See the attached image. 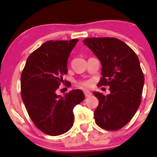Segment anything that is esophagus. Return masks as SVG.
I'll list each match as a JSON object with an SVG mask.
<instances>
[{
	"label": "esophagus",
	"instance_id": "obj_1",
	"mask_svg": "<svg viewBox=\"0 0 157 157\" xmlns=\"http://www.w3.org/2000/svg\"><path fill=\"white\" fill-rule=\"evenodd\" d=\"M84 94L86 97H89L90 96H91V94H91V92H90L89 91H87V90H86V91H84Z\"/></svg>",
	"mask_w": 157,
	"mask_h": 157
}]
</instances>
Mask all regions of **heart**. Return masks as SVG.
Returning <instances> with one entry per match:
<instances>
[{"mask_svg":"<svg viewBox=\"0 0 157 157\" xmlns=\"http://www.w3.org/2000/svg\"><path fill=\"white\" fill-rule=\"evenodd\" d=\"M77 85L80 88H87L91 86V82L89 81H80L77 83Z\"/></svg>","mask_w":157,"mask_h":157,"instance_id":"heart-1","label":"heart"}]
</instances>
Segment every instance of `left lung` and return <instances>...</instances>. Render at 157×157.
Segmentation results:
<instances>
[{
    "instance_id": "8db88e82",
    "label": "left lung",
    "mask_w": 157,
    "mask_h": 157,
    "mask_svg": "<svg viewBox=\"0 0 157 157\" xmlns=\"http://www.w3.org/2000/svg\"><path fill=\"white\" fill-rule=\"evenodd\" d=\"M102 64L98 86H109L105 96L94 92L99 105L94 111L97 125L117 131L134 116L141 103L144 75L137 55L127 44L114 37H89L83 40Z\"/></svg>"
}]
</instances>
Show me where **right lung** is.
I'll return each mask as SVG.
<instances>
[{
	"instance_id": "right-lung-1",
	"label": "right lung",
	"mask_w": 157,
	"mask_h": 157,
	"mask_svg": "<svg viewBox=\"0 0 157 157\" xmlns=\"http://www.w3.org/2000/svg\"><path fill=\"white\" fill-rule=\"evenodd\" d=\"M78 40L44 43L29 56L21 73V97L29 116L39 130L50 136L63 134L72 127L74 108L85 98L80 89L63 97L56 94L64 82L69 54Z\"/></svg>"
}]
</instances>
